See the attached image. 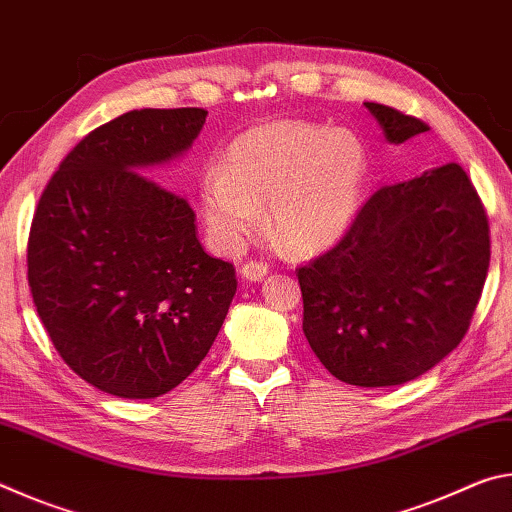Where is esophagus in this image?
I'll return each instance as SVG.
<instances>
[{"instance_id": "1", "label": "esophagus", "mask_w": 512, "mask_h": 512, "mask_svg": "<svg viewBox=\"0 0 512 512\" xmlns=\"http://www.w3.org/2000/svg\"><path fill=\"white\" fill-rule=\"evenodd\" d=\"M239 273L248 282H262L264 277L268 275V266L264 262H246L244 266L239 268Z\"/></svg>"}]
</instances>
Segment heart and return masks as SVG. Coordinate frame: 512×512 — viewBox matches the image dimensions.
Instances as JSON below:
<instances>
[{"mask_svg":"<svg viewBox=\"0 0 512 512\" xmlns=\"http://www.w3.org/2000/svg\"><path fill=\"white\" fill-rule=\"evenodd\" d=\"M370 173L366 144L352 131L280 119L250 128L201 178V207L214 244L235 253L262 221L298 255L348 235Z\"/></svg>","mask_w":512,"mask_h":512,"instance_id":"heart-1","label":"heart"}]
</instances>
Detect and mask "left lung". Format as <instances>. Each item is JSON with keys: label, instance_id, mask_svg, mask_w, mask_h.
<instances>
[{"label": "left lung", "instance_id": "left-lung-1", "mask_svg": "<svg viewBox=\"0 0 512 512\" xmlns=\"http://www.w3.org/2000/svg\"><path fill=\"white\" fill-rule=\"evenodd\" d=\"M388 144L429 131L363 103ZM490 264L488 216L456 162L386 185L339 244L298 268L302 332L352 386H400L452 352L470 327Z\"/></svg>", "mask_w": 512, "mask_h": 512}]
</instances>
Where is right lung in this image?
Segmentation results:
<instances>
[{
    "label": "right lung",
    "mask_w": 512,
    "mask_h": 512,
    "mask_svg": "<svg viewBox=\"0 0 512 512\" xmlns=\"http://www.w3.org/2000/svg\"><path fill=\"white\" fill-rule=\"evenodd\" d=\"M207 110H131L69 151L40 196L29 287L60 357L103 393L151 400L198 368L237 291L185 198L144 176L192 149Z\"/></svg>",
    "instance_id": "obj_1"
}]
</instances>
